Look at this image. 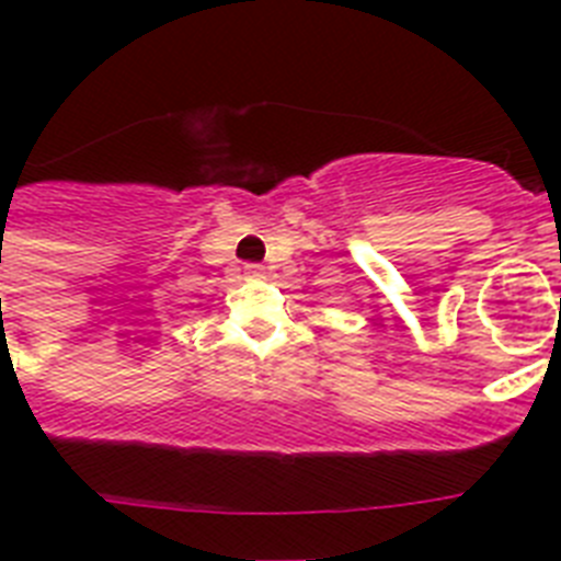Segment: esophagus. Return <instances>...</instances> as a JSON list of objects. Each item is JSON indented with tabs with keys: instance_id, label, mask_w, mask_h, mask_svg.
Instances as JSON below:
<instances>
[{
	"instance_id": "esophagus-1",
	"label": "esophagus",
	"mask_w": 561,
	"mask_h": 561,
	"mask_svg": "<svg viewBox=\"0 0 561 561\" xmlns=\"http://www.w3.org/2000/svg\"><path fill=\"white\" fill-rule=\"evenodd\" d=\"M244 271L251 273V276H259V273H262V265H244Z\"/></svg>"
}]
</instances>
